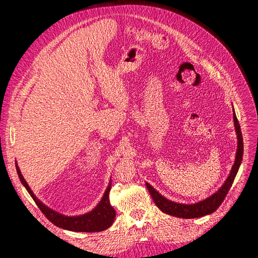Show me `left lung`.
<instances>
[{"mask_svg": "<svg viewBox=\"0 0 258 258\" xmlns=\"http://www.w3.org/2000/svg\"><path fill=\"white\" fill-rule=\"evenodd\" d=\"M233 121H235V128L238 136V150L236 154V160L231 168L229 176L227 177V179H226L225 184L215 194H213L212 196H210L209 198L199 201L197 204H194V205L176 204V202L168 200L163 196H161V195L156 190L154 187H152L150 184L146 183V187L151 194L155 205L157 206L163 213H167L169 215H173L181 218H196V217H201V216L213 213L214 211H216L217 208L222 205L226 195L228 194L230 187L233 183V179H235L237 175V172L242 161V156H243V139H242L241 128H240L239 121L237 119V116L235 114V111H233Z\"/></svg>", "mask_w": 258, "mask_h": 258, "instance_id": "left-lung-1", "label": "left lung"}]
</instances>
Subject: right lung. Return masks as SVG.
<instances>
[{
	"instance_id": "right-lung-1",
	"label": "right lung",
	"mask_w": 258,
	"mask_h": 258,
	"mask_svg": "<svg viewBox=\"0 0 258 258\" xmlns=\"http://www.w3.org/2000/svg\"><path fill=\"white\" fill-rule=\"evenodd\" d=\"M17 173L19 175V178L23 186L26 187V189L30 194V196L33 198L35 201L36 206L40 208L42 213L48 218V220L56 225L57 227L63 228L67 230L71 231H83V232H93V231H102L107 229L110 226L113 224L114 218H115V210L111 206L110 198H108V192L111 190V183L107 186V188L103 195L102 200L100 201V204L93 209L91 212L80 215V216H66L57 213L56 211L49 209L43 205L42 202L38 200L33 191L31 190L26 179L23 178L19 167L16 165Z\"/></svg>"
}]
</instances>
